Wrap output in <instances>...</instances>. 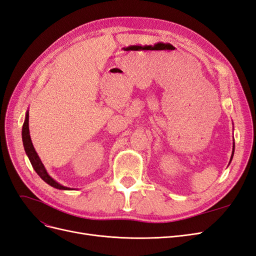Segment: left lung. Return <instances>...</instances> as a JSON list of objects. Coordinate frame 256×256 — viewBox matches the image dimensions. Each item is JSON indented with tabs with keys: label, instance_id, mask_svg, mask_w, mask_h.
<instances>
[{
	"label": "left lung",
	"instance_id": "left-lung-1",
	"mask_svg": "<svg viewBox=\"0 0 256 256\" xmlns=\"http://www.w3.org/2000/svg\"><path fill=\"white\" fill-rule=\"evenodd\" d=\"M233 154H234V148H233ZM232 157H233V156H232Z\"/></svg>",
	"mask_w": 256,
	"mask_h": 256
}]
</instances>
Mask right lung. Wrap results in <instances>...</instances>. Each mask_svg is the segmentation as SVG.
Here are the masks:
<instances>
[{"label": "right lung", "mask_w": 256, "mask_h": 256, "mask_svg": "<svg viewBox=\"0 0 256 256\" xmlns=\"http://www.w3.org/2000/svg\"><path fill=\"white\" fill-rule=\"evenodd\" d=\"M22 141H23V146H24L26 152L28 154V157L30 161V164L34 168L36 173L40 176L42 180L44 182H47L48 184L52 186V187L60 189V190H72L70 188L64 187L60 184H58L56 180H53L52 177L49 176V174L46 171V168L42 164V162L40 161V157L34 148V146L32 144V141H30V130H28V113H26V120L23 122V127H22Z\"/></svg>", "instance_id": "right-lung-1"}]
</instances>
